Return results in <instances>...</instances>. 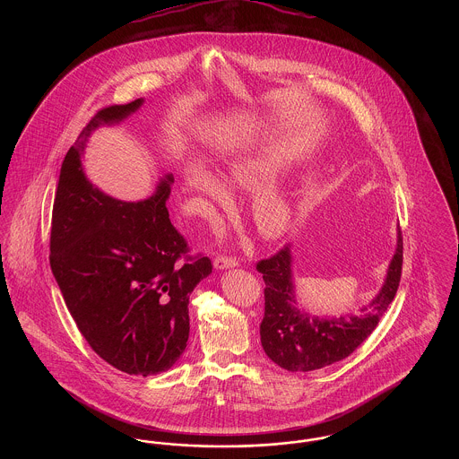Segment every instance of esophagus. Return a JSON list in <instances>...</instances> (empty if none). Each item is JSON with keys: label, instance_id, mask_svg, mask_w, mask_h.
I'll use <instances>...</instances> for the list:
<instances>
[{"label": "esophagus", "instance_id": "1", "mask_svg": "<svg viewBox=\"0 0 459 459\" xmlns=\"http://www.w3.org/2000/svg\"><path fill=\"white\" fill-rule=\"evenodd\" d=\"M213 264H215V268H219V270H223V268H232V266H238L239 262L236 260V258H232V256H217L215 260H213Z\"/></svg>", "mask_w": 459, "mask_h": 459}]
</instances>
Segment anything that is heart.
Instances as JSON below:
<instances>
[{
    "label": "heart",
    "mask_w": 459,
    "mask_h": 459,
    "mask_svg": "<svg viewBox=\"0 0 459 459\" xmlns=\"http://www.w3.org/2000/svg\"><path fill=\"white\" fill-rule=\"evenodd\" d=\"M284 170V161L273 156H240L229 163L225 180L236 189H255L249 217L256 230L266 239H279L290 229L296 206L289 195L272 184ZM186 186L195 210L212 217L215 206L230 201L227 187L201 163H191L186 170Z\"/></svg>",
    "instance_id": "b5f03b06"
}]
</instances>
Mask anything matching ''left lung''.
<instances>
[{
	"mask_svg": "<svg viewBox=\"0 0 459 459\" xmlns=\"http://www.w3.org/2000/svg\"><path fill=\"white\" fill-rule=\"evenodd\" d=\"M290 262V249L284 246L273 256L256 263L264 281L263 350L284 370H318L348 358L361 346L393 303L403 272V232L397 230V247L385 282L358 316L318 318L301 313L294 299Z\"/></svg>",
	"mask_w": 459,
	"mask_h": 459,
	"instance_id": "1",
	"label": "left lung"
}]
</instances>
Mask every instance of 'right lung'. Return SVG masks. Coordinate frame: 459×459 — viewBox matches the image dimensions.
<instances>
[{
    "mask_svg": "<svg viewBox=\"0 0 459 459\" xmlns=\"http://www.w3.org/2000/svg\"><path fill=\"white\" fill-rule=\"evenodd\" d=\"M143 105L100 109L62 163L51 217L49 264L66 307L92 351L117 370H169L189 339V294L212 273L191 256L165 206L172 175L150 199L124 203L94 187L81 165L91 132Z\"/></svg>",
    "mask_w": 459,
    "mask_h": 459,
    "instance_id": "1",
    "label": "right lung"
}]
</instances>
